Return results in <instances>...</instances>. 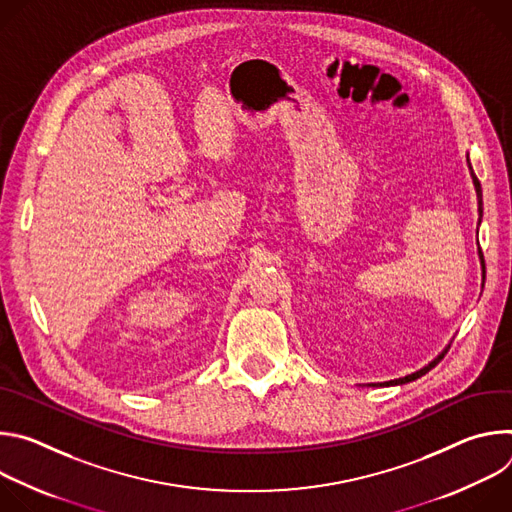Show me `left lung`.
I'll return each mask as SVG.
<instances>
[{"instance_id": "8db88e82", "label": "left lung", "mask_w": 512, "mask_h": 512, "mask_svg": "<svg viewBox=\"0 0 512 512\" xmlns=\"http://www.w3.org/2000/svg\"><path fill=\"white\" fill-rule=\"evenodd\" d=\"M468 168H470V176H472V182H474V188H476V196H478V212H480V216H482V188H480V182H478V178H476V174H474V170H472V166H470V158H468ZM480 253V261H482V275L486 273V267H484V259H482V251H478ZM450 348V346H448ZM448 348L437 356V358H433L427 367H423L421 371H417V373H413V375H407V377H403V379H395V381H389V383H381V385H403V383H409V381H415V379H419V377H423L427 371H431L437 362H440L444 356H446V352H448Z\"/></svg>"}]
</instances>
